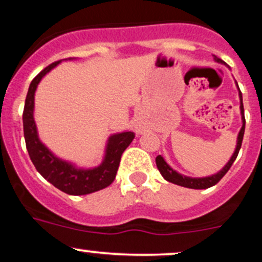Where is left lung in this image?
<instances>
[{"mask_svg": "<svg viewBox=\"0 0 262 262\" xmlns=\"http://www.w3.org/2000/svg\"><path fill=\"white\" fill-rule=\"evenodd\" d=\"M214 60L217 63H221V64H225L224 60L220 59V58H217L216 56H214ZM235 85L238 87V83L235 81ZM238 95H239V101H241V115H242V122H243V125H242V128L239 131V134H238V137H237V146H235V149H234V153L232 154L231 159L228 160V163L226 164V165L222 167V169L219 171V172L214 173V175L211 176H206V177H189V176H185V175H181L180 172H177L176 170H173L172 167H171L169 164L166 163L165 159H164L161 156H158L157 159H156V163H157V167L158 170L160 171L161 176L164 177L166 181H169L171 183H175V185H179V186H182V187H186V188H192V189H206V188H210V187L215 186L216 183L220 181L222 177H224L226 173H227V171L231 169L232 164L234 163V160L237 159V156L238 153H239V149L242 147V142H243V136H244V130H245V118H244V106H243V97H242V92L239 90V87H238Z\"/></svg>", "mask_w": 262, "mask_h": 262, "instance_id": "obj_1", "label": "left lung"}]
</instances>
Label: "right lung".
<instances>
[{
    "label": "right lung",
    "instance_id": "right-lung-1",
    "mask_svg": "<svg viewBox=\"0 0 262 262\" xmlns=\"http://www.w3.org/2000/svg\"><path fill=\"white\" fill-rule=\"evenodd\" d=\"M72 59L74 58H69V60ZM59 63H62V60L45 68L29 86L23 113L25 144L32 164L45 180L67 194L85 195L112 185L118 172L122 153L130 146L135 135L131 131H124L109 136L102 163L98 166L89 169L79 167L70 161L60 159L52 150L48 149L38 137L36 122L34 119L35 92L43 76Z\"/></svg>",
    "mask_w": 262,
    "mask_h": 262
}]
</instances>
